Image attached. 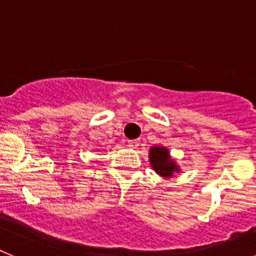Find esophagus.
<instances>
[{
    "label": "esophagus",
    "instance_id": "1",
    "mask_svg": "<svg viewBox=\"0 0 256 256\" xmlns=\"http://www.w3.org/2000/svg\"><path fill=\"white\" fill-rule=\"evenodd\" d=\"M128 146L130 148H137L140 146V141L138 140H132V141H128Z\"/></svg>",
    "mask_w": 256,
    "mask_h": 256
}]
</instances>
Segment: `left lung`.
<instances>
[{"label":"left lung","instance_id":"left-lung-1","mask_svg":"<svg viewBox=\"0 0 256 256\" xmlns=\"http://www.w3.org/2000/svg\"><path fill=\"white\" fill-rule=\"evenodd\" d=\"M150 162L156 173L164 178L173 177L176 172H180L178 165L172 160L168 148L164 146H152L150 148Z\"/></svg>","mask_w":256,"mask_h":256}]
</instances>
